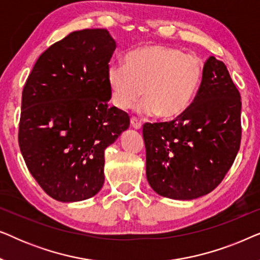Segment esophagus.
Returning <instances> with one entry per match:
<instances>
[{
  "label": "esophagus",
  "instance_id": "obj_1",
  "mask_svg": "<svg viewBox=\"0 0 260 260\" xmlns=\"http://www.w3.org/2000/svg\"><path fill=\"white\" fill-rule=\"evenodd\" d=\"M130 123H131V126H133L134 129H136V130H140L142 127L141 122L137 118H135V117H133V118L130 119Z\"/></svg>",
  "mask_w": 260,
  "mask_h": 260
}]
</instances>
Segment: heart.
I'll list each match as a JSON object with an SVG mask.
<instances>
[{
	"label": "heart",
	"instance_id": "1",
	"mask_svg": "<svg viewBox=\"0 0 260 260\" xmlns=\"http://www.w3.org/2000/svg\"><path fill=\"white\" fill-rule=\"evenodd\" d=\"M204 79V62L165 45H144L127 52L122 65L106 72L111 103L127 110L143 97L140 112L172 120L182 115Z\"/></svg>",
	"mask_w": 260,
	"mask_h": 260
}]
</instances>
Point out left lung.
<instances>
[{
	"label": "left lung",
	"instance_id": "left-lung-1",
	"mask_svg": "<svg viewBox=\"0 0 260 260\" xmlns=\"http://www.w3.org/2000/svg\"><path fill=\"white\" fill-rule=\"evenodd\" d=\"M241 99L225 63L209 56L194 101L172 122L147 123V180L161 197L211 193L232 167L241 141Z\"/></svg>",
	"mask_w": 260,
	"mask_h": 260
}]
</instances>
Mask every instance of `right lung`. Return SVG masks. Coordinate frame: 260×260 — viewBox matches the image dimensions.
<instances>
[{
    "label": "right lung",
    "mask_w": 260,
    "mask_h": 260,
    "mask_svg": "<svg viewBox=\"0 0 260 260\" xmlns=\"http://www.w3.org/2000/svg\"><path fill=\"white\" fill-rule=\"evenodd\" d=\"M115 49L106 29L73 31L39 56L23 87L21 154L58 201H83L102 189L105 149L130 125L126 112L109 106Z\"/></svg>",
    "instance_id": "right-lung-1"
}]
</instances>
